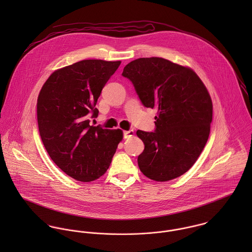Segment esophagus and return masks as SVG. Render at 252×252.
Returning <instances> with one entry per match:
<instances>
[{
  "label": "esophagus",
  "instance_id": "1",
  "mask_svg": "<svg viewBox=\"0 0 252 252\" xmlns=\"http://www.w3.org/2000/svg\"><path fill=\"white\" fill-rule=\"evenodd\" d=\"M134 135V131L133 130H129V131H124L123 132V138L124 139H128L130 137H132Z\"/></svg>",
  "mask_w": 252,
  "mask_h": 252
}]
</instances>
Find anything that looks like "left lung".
<instances>
[{
    "label": "left lung",
    "instance_id": "left-lung-1",
    "mask_svg": "<svg viewBox=\"0 0 252 252\" xmlns=\"http://www.w3.org/2000/svg\"><path fill=\"white\" fill-rule=\"evenodd\" d=\"M145 108H157L155 131L138 130L144 149L138 165L145 177L168 181L186 173L208 142L213 120L211 96L190 68L159 57L139 58L125 66Z\"/></svg>",
    "mask_w": 252,
    "mask_h": 252
}]
</instances>
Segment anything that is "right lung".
<instances>
[{
  "instance_id": "right-lung-1",
  "label": "right lung",
  "mask_w": 252,
  "mask_h": 252,
  "mask_svg": "<svg viewBox=\"0 0 252 252\" xmlns=\"http://www.w3.org/2000/svg\"><path fill=\"white\" fill-rule=\"evenodd\" d=\"M120 61L82 60L50 74L36 103L39 135L52 161L74 180L88 182L108 169L120 129L108 130L89 124L98 116L102 89L118 69Z\"/></svg>"
}]
</instances>
